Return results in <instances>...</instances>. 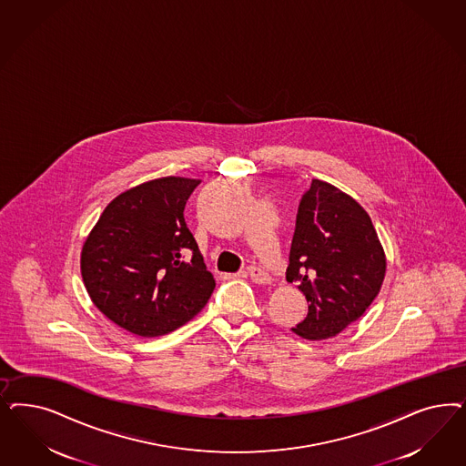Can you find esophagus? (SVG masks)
Wrapping results in <instances>:
<instances>
[{
  "mask_svg": "<svg viewBox=\"0 0 466 466\" xmlns=\"http://www.w3.org/2000/svg\"><path fill=\"white\" fill-rule=\"evenodd\" d=\"M248 276H250V279L257 283V285H269L270 283V276L264 269H260V268H257V266H250L248 269Z\"/></svg>",
  "mask_w": 466,
  "mask_h": 466,
  "instance_id": "34e87169",
  "label": "esophagus"
}]
</instances>
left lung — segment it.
<instances>
[{"mask_svg": "<svg viewBox=\"0 0 466 466\" xmlns=\"http://www.w3.org/2000/svg\"><path fill=\"white\" fill-rule=\"evenodd\" d=\"M384 276L386 256L370 216L334 185L312 180L299 206L286 269L309 314L291 330L305 339L334 338L365 314Z\"/></svg>", "mask_w": 466, "mask_h": 466, "instance_id": "obj_1", "label": "left lung"}]
</instances>
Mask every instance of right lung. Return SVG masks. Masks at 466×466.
<instances>
[{
  "mask_svg": "<svg viewBox=\"0 0 466 466\" xmlns=\"http://www.w3.org/2000/svg\"><path fill=\"white\" fill-rule=\"evenodd\" d=\"M200 180L166 177L113 198L82 247L92 303L125 330L156 338L206 307L216 281L183 209Z\"/></svg>",
  "mask_w": 466,
  "mask_h": 466,
  "instance_id": "right-lung-1",
  "label": "right lung"
}]
</instances>
